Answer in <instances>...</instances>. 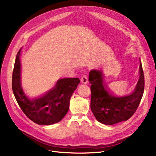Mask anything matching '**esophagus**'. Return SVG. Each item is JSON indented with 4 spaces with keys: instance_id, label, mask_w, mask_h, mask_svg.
<instances>
[{
    "instance_id": "34e87169",
    "label": "esophagus",
    "mask_w": 156,
    "mask_h": 156,
    "mask_svg": "<svg viewBox=\"0 0 156 156\" xmlns=\"http://www.w3.org/2000/svg\"><path fill=\"white\" fill-rule=\"evenodd\" d=\"M81 83L83 84H87L88 80V77L87 75H83V77H81Z\"/></svg>"
}]
</instances>
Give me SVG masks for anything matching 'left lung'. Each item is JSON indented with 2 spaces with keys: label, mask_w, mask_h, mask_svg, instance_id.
I'll use <instances>...</instances> for the list:
<instances>
[{
  "label": "left lung",
  "mask_w": 156,
  "mask_h": 156,
  "mask_svg": "<svg viewBox=\"0 0 156 156\" xmlns=\"http://www.w3.org/2000/svg\"><path fill=\"white\" fill-rule=\"evenodd\" d=\"M139 72V79L134 92L129 95L120 97L112 94L105 85L101 71L94 69L90 72V108L98 122L105 125H112L127 120L133 115L144 90V77L141 62Z\"/></svg>",
  "instance_id": "1"
}]
</instances>
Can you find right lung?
Masks as SVG:
<instances>
[{"mask_svg": "<svg viewBox=\"0 0 156 156\" xmlns=\"http://www.w3.org/2000/svg\"><path fill=\"white\" fill-rule=\"evenodd\" d=\"M21 49L16 56L12 74V90L17 103L30 120L39 125L60 122L68 111L69 100L80 83L79 78L59 79L55 87L43 96L30 100L21 84Z\"/></svg>", "mask_w": 156, "mask_h": 156, "instance_id": "add662e5", "label": "right lung"}]
</instances>
